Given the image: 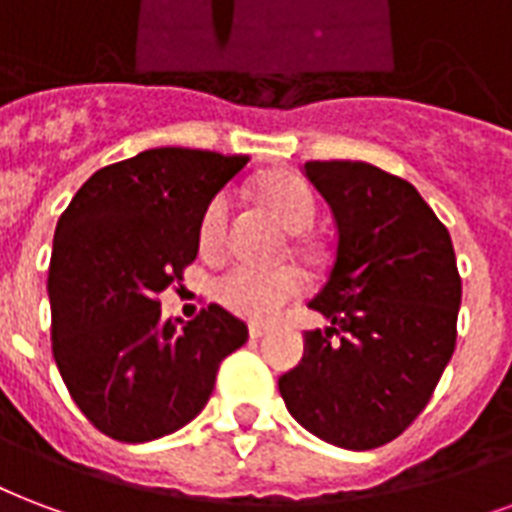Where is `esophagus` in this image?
Wrapping results in <instances>:
<instances>
[{"label": "esophagus", "instance_id": "esophagus-1", "mask_svg": "<svg viewBox=\"0 0 512 512\" xmlns=\"http://www.w3.org/2000/svg\"><path fill=\"white\" fill-rule=\"evenodd\" d=\"M248 332H251V340H261V337L270 332V329H267V326H261V324H251V329H248Z\"/></svg>", "mask_w": 512, "mask_h": 512}]
</instances>
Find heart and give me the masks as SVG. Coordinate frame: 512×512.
<instances>
[{
    "instance_id": "b5f03b06",
    "label": "heart",
    "mask_w": 512,
    "mask_h": 512,
    "mask_svg": "<svg viewBox=\"0 0 512 512\" xmlns=\"http://www.w3.org/2000/svg\"><path fill=\"white\" fill-rule=\"evenodd\" d=\"M259 194L270 213L291 232H305L315 218L313 188L307 186L299 175H270L261 180ZM232 199L229 194H215L207 202L205 213L199 218V251L205 256H221L226 245ZM305 291V278L297 267H278V270H253V267H232L218 275L213 283V297L229 313L270 324L280 315V310Z\"/></svg>"
}]
</instances>
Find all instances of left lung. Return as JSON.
<instances>
[{"label": "left lung", "instance_id": "8db88e82", "mask_svg": "<svg viewBox=\"0 0 512 512\" xmlns=\"http://www.w3.org/2000/svg\"><path fill=\"white\" fill-rule=\"evenodd\" d=\"M302 172L337 224L329 278L307 305L332 326L305 332V356L280 375V397L315 437L370 451L421 416L451 361L456 253L407 180L364 161H307Z\"/></svg>", "mask_w": 512, "mask_h": 512}]
</instances>
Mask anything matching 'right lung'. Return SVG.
I'll use <instances>...</instances> for the list:
<instances>
[{"instance_id": "1", "label": "right lung", "mask_w": 512, "mask_h": 512, "mask_svg": "<svg viewBox=\"0 0 512 512\" xmlns=\"http://www.w3.org/2000/svg\"><path fill=\"white\" fill-rule=\"evenodd\" d=\"M248 161L142 151L94 172L61 213L48 267L53 359L80 413L118 443L186 426L221 361L248 343V326L221 305L178 329L159 302L197 259L207 202Z\"/></svg>"}]
</instances>
